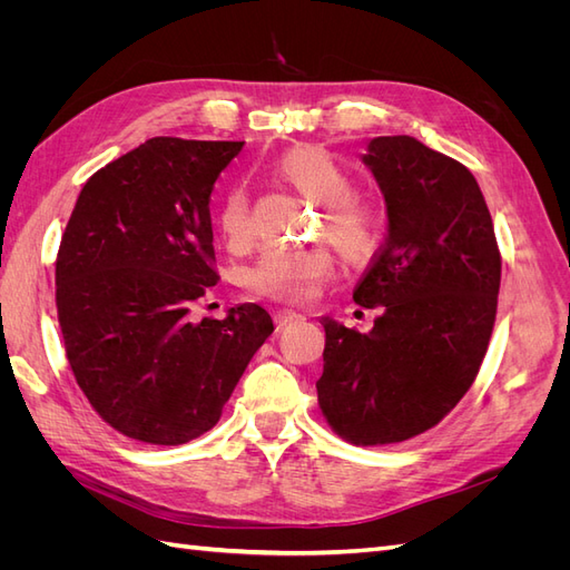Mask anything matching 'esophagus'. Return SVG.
I'll return each mask as SVG.
<instances>
[{
  "label": "esophagus",
  "instance_id": "obj_1",
  "mask_svg": "<svg viewBox=\"0 0 570 570\" xmlns=\"http://www.w3.org/2000/svg\"><path fill=\"white\" fill-rule=\"evenodd\" d=\"M295 321H304V314L292 312V308H283V312L275 314V323H278V327H283L287 323H295Z\"/></svg>",
  "mask_w": 570,
  "mask_h": 570
}]
</instances>
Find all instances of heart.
<instances>
[{
	"label": "heart",
	"mask_w": 570,
	"mask_h": 570,
	"mask_svg": "<svg viewBox=\"0 0 570 570\" xmlns=\"http://www.w3.org/2000/svg\"><path fill=\"white\" fill-rule=\"evenodd\" d=\"M278 176L302 197L323 206V235L347 264H366L383 243V216L366 199L352 197L350 170L318 147H295L278 159ZM218 228L228 247H245L252 237L249 204L243 189L223 199ZM325 249L266 252L249 273V285L266 297L306 302L331 273Z\"/></svg>",
	"instance_id": "heart-1"
}]
</instances>
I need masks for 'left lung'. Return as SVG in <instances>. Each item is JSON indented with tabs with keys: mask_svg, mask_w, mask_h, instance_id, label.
<instances>
[{
	"mask_svg": "<svg viewBox=\"0 0 570 570\" xmlns=\"http://www.w3.org/2000/svg\"><path fill=\"white\" fill-rule=\"evenodd\" d=\"M381 187L385 243L354 289L383 306L368 333L323 316L318 404L354 444L404 442L473 385L492 335L502 258L480 185L416 137H373L361 154Z\"/></svg>",
	"mask_w": 570,
	"mask_h": 570,
	"instance_id": "obj_1",
	"label": "left lung"
}]
</instances>
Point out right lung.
Segmentation results:
<instances>
[{
  "instance_id": "right-lung-1",
  "label": "right lung",
  "mask_w": 570,
  "mask_h": 570,
  "mask_svg": "<svg viewBox=\"0 0 570 570\" xmlns=\"http://www.w3.org/2000/svg\"><path fill=\"white\" fill-rule=\"evenodd\" d=\"M245 142L151 137L82 185L57 256L68 364L118 433L185 444L212 430L273 318L239 304L193 321L214 287L209 199Z\"/></svg>"
}]
</instances>
